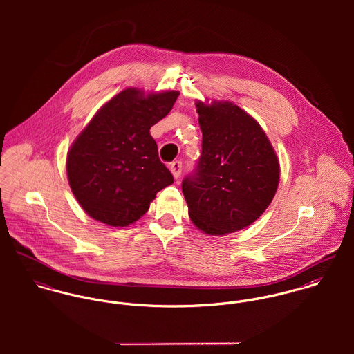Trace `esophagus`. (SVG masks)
Listing matches in <instances>:
<instances>
[{
  "instance_id": "esophagus-1",
  "label": "esophagus",
  "mask_w": 354,
  "mask_h": 354,
  "mask_svg": "<svg viewBox=\"0 0 354 354\" xmlns=\"http://www.w3.org/2000/svg\"><path fill=\"white\" fill-rule=\"evenodd\" d=\"M169 169H170V171H171L173 177L177 180V178L180 177V174H181V170H183V165H181V162L176 160V162H171V163L169 165Z\"/></svg>"
}]
</instances>
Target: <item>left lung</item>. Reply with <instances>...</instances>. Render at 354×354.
Here are the masks:
<instances>
[{
  "label": "left lung",
  "instance_id": "left-lung-1",
  "mask_svg": "<svg viewBox=\"0 0 354 354\" xmlns=\"http://www.w3.org/2000/svg\"><path fill=\"white\" fill-rule=\"evenodd\" d=\"M202 155L181 187L194 225L209 236L241 230L270 205L279 160L257 121L232 102H196Z\"/></svg>",
  "mask_w": 354,
  "mask_h": 354
}]
</instances>
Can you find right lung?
I'll return each mask as SVG.
<instances>
[{
  "label": "right lung",
  "mask_w": 354,
  "mask_h": 354,
  "mask_svg": "<svg viewBox=\"0 0 354 354\" xmlns=\"http://www.w3.org/2000/svg\"><path fill=\"white\" fill-rule=\"evenodd\" d=\"M178 95L127 88L104 103L76 138L66 156L68 181L91 218L125 227L173 184L150 128L169 114Z\"/></svg>",
  "instance_id": "obj_1"
}]
</instances>
